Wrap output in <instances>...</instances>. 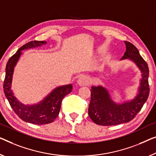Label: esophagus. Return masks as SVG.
<instances>
[{"label": "esophagus", "mask_w": 156, "mask_h": 156, "mask_svg": "<svg viewBox=\"0 0 156 156\" xmlns=\"http://www.w3.org/2000/svg\"><path fill=\"white\" fill-rule=\"evenodd\" d=\"M90 83L89 78L86 76H80V78L78 79V83L80 85H87Z\"/></svg>", "instance_id": "1"}]
</instances>
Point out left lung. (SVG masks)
Here are the masks:
<instances>
[{"label": "left lung", "instance_id": "8db88e82", "mask_svg": "<svg viewBox=\"0 0 156 156\" xmlns=\"http://www.w3.org/2000/svg\"><path fill=\"white\" fill-rule=\"evenodd\" d=\"M125 43L126 51L121 59L132 60L142 73L139 93L132 101L118 104L111 99L107 90L102 86H92L88 114L97 125L109 126L129 122L137 115L148 97L150 88L148 64L133 44L127 41H125Z\"/></svg>", "mask_w": 156, "mask_h": 156}]
</instances>
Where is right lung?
Returning a JSON list of instances; mask_svg holds the SVG:
<instances>
[{"mask_svg": "<svg viewBox=\"0 0 156 156\" xmlns=\"http://www.w3.org/2000/svg\"><path fill=\"white\" fill-rule=\"evenodd\" d=\"M46 41H30L22 46L15 55L9 59L5 68V77L3 83L4 93L10 105L21 119L36 125L48 124L53 122L59 115L62 101L72 91L71 84L58 87L48 94L40 103L34 105H24L14 96L11 90L14 68L22 55V50L45 45Z\"/></svg>", "mask_w": 156, "mask_h": 156, "instance_id": "right-lung-1", "label": "right lung"}]
</instances>
